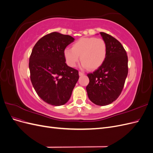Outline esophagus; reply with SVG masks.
Here are the masks:
<instances>
[{
    "label": "esophagus",
    "mask_w": 153,
    "mask_h": 153,
    "mask_svg": "<svg viewBox=\"0 0 153 153\" xmlns=\"http://www.w3.org/2000/svg\"><path fill=\"white\" fill-rule=\"evenodd\" d=\"M84 75H85L84 73H83V72H82V71H79V75H80V76Z\"/></svg>",
    "instance_id": "obj_1"
}]
</instances>
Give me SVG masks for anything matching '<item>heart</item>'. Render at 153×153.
<instances>
[{
  "label": "heart",
  "mask_w": 153,
  "mask_h": 153,
  "mask_svg": "<svg viewBox=\"0 0 153 153\" xmlns=\"http://www.w3.org/2000/svg\"><path fill=\"white\" fill-rule=\"evenodd\" d=\"M107 53L105 41L101 38H82L73 45L72 48H66L64 52L68 65L75 66L78 61L82 62L83 68H89L94 70L102 65Z\"/></svg>",
  "instance_id": "b5f03b06"
}]
</instances>
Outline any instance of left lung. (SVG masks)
Returning <instances> with one entry per match:
<instances>
[{
  "mask_svg": "<svg viewBox=\"0 0 153 153\" xmlns=\"http://www.w3.org/2000/svg\"><path fill=\"white\" fill-rule=\"evenodd\" d=\"M100 34L107 47L104 62L93 73H88L87 95L92 103L105 106L112 103L121 94L128 73L126 50L119 41L105 32Z\"/></svg>",
  "mask_w": 153,
  "mask_h": 153,
  "instance_id": "1",
  "label": "left lung"
}]
</instances>
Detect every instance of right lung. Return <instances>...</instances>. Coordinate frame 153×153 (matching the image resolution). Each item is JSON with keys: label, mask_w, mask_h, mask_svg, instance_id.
Masks as SVG:
<instances>
[{"label": "right lung", "mask_w": 153, "mask_h": 153, "mask_svg": "<svg viewBox=\"0 0 153 153\" xmlns=\"http://www.w3.org/2000/svg\"><path fill=\"white\" fill-rule=\"evenodd\" d=\"M73 41L71 36L53 32L39 39L32 50L30 80L36 93L48 104L67 103L79 78L78 71L67 65L64 54Z\"/></svg>", "instance_id": "obj_1"}]
</instances>
